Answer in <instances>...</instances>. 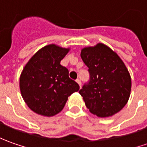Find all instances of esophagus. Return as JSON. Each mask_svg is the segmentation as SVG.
I'll return each mask as SVG.
<instances>
[{
  "mask_svg": "<svg viewBox=\"0 0 147 147\" xmlns=\"http://www.w3.org/2000/svg\"><path fill=\"white\" fill-rule=\"evenodd\" d=\"M76 82H78V85L81 87V81H80V79H78H78H76Z\"/></svg>",
  "mask_w": 147,
  "mask_h": 147,
  "instance_id": "obj_1",
  "label": "esophagus"
}]
</instances>
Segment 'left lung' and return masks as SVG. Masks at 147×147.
I'll list each match as a JSON object with an SVG mask.
<instances>
[{
	"instance_id": "obj_1",
	"label": "left lung",
	"mask_w": 147,
	"mask_h": 147,
	"mask_svg": "<svg viewBox=\"0 0 147 147\" xmlns=\"http://www.w3.org/2000/svg\"><path fill=\"white\" fill-rule=\"evenodd\" d=\"M90 73V82L79 91L89 111L100 118L115 115L131 94V76L123 61L108 46L97 43L81 50Z\"/></svg>"
}]
</instances>
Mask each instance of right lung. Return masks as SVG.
<instances>
[{
	"label": "right lung",
	"mask_w": 147,
	"mask_h": 147,
	"mask_svg": "<svg viewBox=\"0 0 147 147\" xmlns=\"http://www.w3.org/2000/svg\"><path fill=\"white\" fill-rule=\"evenodd\" d=\"M69 51V47L47 45L32 56L21 72L22 97L37 115H57L63 110L68 97L79 90L78 84L69 78V70L60 65Z\"/></svg>",
	"instance_id": "obj_1"
}]
</instances>
